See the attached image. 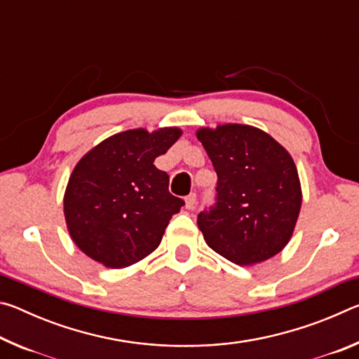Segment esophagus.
<instances>
[{
	"label": "esophagus",
	"mask_w": 359,
	"mask_h": 359,
	"mask_svg": "<svg viewBox=\"0 0 359 359\" xmlns=\"http://www.w3.org/2000/svg\"><path fill=\"white\" fill-rule=\"evenodd\" d=\"M194 204H196V193H190L185 198V208L190 210V209L194 208Z\"/></svg>",
	"instance_id": "obj_1"
}]
</instances>
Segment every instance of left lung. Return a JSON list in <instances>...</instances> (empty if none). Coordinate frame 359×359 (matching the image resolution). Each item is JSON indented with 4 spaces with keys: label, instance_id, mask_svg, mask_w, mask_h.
<instances>
[{
    "label": "left lung",
    "instance_id": "1",
    "mask_svg": "<svg viewBox=\"0 0 359 359\" xmlns=\"http://www.w3.org/2000/svg\"><path fill=\"white\" fill-rule=\"evenodd\" d=\"M196 136L218 177L215 204L198 215L208 245L239 266L282 252L302 203L293 158L255 126L218 125L198 130Z\"/></svg>",
    "mask_w": 359,
    "mask_h": 359
}]
</instances>
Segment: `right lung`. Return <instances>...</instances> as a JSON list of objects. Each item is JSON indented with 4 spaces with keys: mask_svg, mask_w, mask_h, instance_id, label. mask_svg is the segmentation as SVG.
Listing matches in <instances>:
<instances>
[{
    "mask_svg": "<svg viewBox=\"0 0 359 359\" xmlns=\"http://www.w3.org/2000/svg\"><path fill=\"white\" fill-rule=\"evenodd\" d=\"M182 136L179 128H137L104 139L72 171L63 208L74 244L102 266L120 269L160 245L184 199L169 193L155 158Z\"/></svg>",
    "mask_w": 359,
    "mask_h": 359,
    "instance_id": "add662e5",
    "label": "right lung"
}]
</instances>
